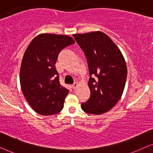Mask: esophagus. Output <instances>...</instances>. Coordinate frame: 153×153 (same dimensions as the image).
I'll list each match as a JSON object with an SVG mask.
<instances>
[{"label": "esophagus", "instance_id": "esophagus-1", "mask_svg": "<svg viewBox=\"0 0 153 153\" xmlns=\"http://www.w3.org/2000/svg\"><path fill=\"white\" fill-rule=\"evenodd\" d=\"M72 88H73V89H76L77 88V87H78L79 86V84H78V83H74V84H73L72 85Z\"/></svg>", "mask_w": 153, "mask_h": 153}]
</instances>
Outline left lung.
<instances>
[{
  "label": "left lung",
  "instance_id": "8db88e82",
  "mask_svg": "<svg viewBox=\"0 0 153 153\" xmlns=\"http://www.w3.org/2000/svg\"><path fill=\"white\" fill-rule=\"evenodd\" d=\"M73 37L84 52L91 76L88 84L91 97L81 104V108L95 115L108 112L124 91L127 75L124 56L112 39L101 31L74 34Z\"/></svg>",
  "mask_w": 153,
  "mask_h": 153
}]
</instances>
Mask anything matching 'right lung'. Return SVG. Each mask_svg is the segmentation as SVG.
<instances>
[{"instance_id": "right-lung-1", "label": "right lung", "mask_w": 153, "mask_h": 153, "mask_svg": "<svg viewBox=\"0 0 153 153\" xmlns=\"http://www.w3.org/2000/svg\"><path fill=\"white\" fill-rule=\"evenodd\" d=\"M74 43L68 35L41 33L25 51L20 68L21 88L37 114L51 116L63 108L69 91L60 85L55 65L60 51Z\"/></svg>"}]
</instances>
